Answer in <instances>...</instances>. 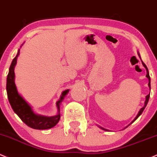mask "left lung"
Masks as SVG:
<instances>
[{
    "mask_svg": "<svg viewBox=\"0 0 157 157\" xmlns=\"http://www.w3.org/2000/svg\"><path fill=\"white\" fill-rule=\"evenodd\" d=\"M138 55H139L140 56V54H139V53H138ZM142 63H143V66H144L145 67V69H146V71H147V74H146V77L147 78H148V86L149 87H150V89H151V78H150V75H149V73H148V67H147V66L145 65V63L144 62H143V61H142ZM149 97H150V94H148V95H146V97H145V105H144V106H143V108H141L140 109V110L139 111V112H138V114H137V115L136 116V117L135 118H134L133 121H132V122L130 123L129 125H131L132 124V123L134 122V121H135L136 120H137L138 117H139V116L141 115L142 113H143V110L145 109V106H147V104H148V100H149ZM129 125H128V126H129ZM100 128H101V129H103V130H104V131H109V130H107V129H106V128H102V127H100Z\"/></svg>",
    "mask_w": 157,
    "mask_h": 157,
    "instance_id": "8db88e82",
    "label": "left lung"
}]
</instances>
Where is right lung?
I'll use <instances>...</instances> for the list:
<instances>
[{"mask_svg": "<svg viewBox=\"0 0 157 157\" xmlns=\"http://www.w3.org/2000/svg\"><path fill=\"white\" fill-rule=\"evenodd\" d=\"M20 54V50L17 56L14 57L11 64L8 75L6 79V92L7 96L11 106L14 112L19 116L23 123L28 126L34 129L43 130L48 129L55 126L59 121V105L64 99V96L67 95L69 90H64L62 93L60 99L56 102V106L58 108V114L52 117H46L43 115H39L35 114L31 109V106L23 98V97L18 93L17 87L14 84V66L16 65L17 59Z\"/></svg>", "mask_w": 157, "mask_h": 157, "instance_id": "obj_1", "label": "right lung"}]
</instances>
